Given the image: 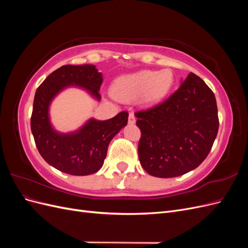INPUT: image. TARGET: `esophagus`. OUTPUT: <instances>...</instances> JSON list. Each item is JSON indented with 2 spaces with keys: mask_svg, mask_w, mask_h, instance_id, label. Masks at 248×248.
I'll return each instance as SVG.
<instances>
[{
  "mask_svg": "<svg viewBox=\"0 0 248 248\" xmlns=\"http://www.w3.org/2000/svg\"><path fill=\"white\" fill-rule=\"evenodd\" d=\"M128 123H129V124L136 123V116H134L133 112H129V116H128Z\"/></svg>",
  "mask_w": 248,
  "mask_h": 248,
  "instance_id": "34e87169",
  "label": "esophagus"
}]
</instances>
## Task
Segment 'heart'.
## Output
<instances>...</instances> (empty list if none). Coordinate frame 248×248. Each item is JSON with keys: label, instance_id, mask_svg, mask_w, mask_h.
I'll return each mask as SVG.
<instances>
[{"label": "heart", "instance_id": "obj_1", "mask_svg": "<svg viewBox=\"0 0 248 248\" xmlns=\"http://www.w3.org/2000/svg\"><path fill=\"white\" fill-rule=\"evenodd\" d=\"M174 82L170 70H141L119 78L112 92L120 99H132L146 93L148 101H156L166 95Z\"/></svg>", "mask_w": 248, "mask_h": 248}]
</instances>
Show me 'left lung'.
<instances>
[{
	"instance_id": "left-lung-1",
	"label": "left lung",
	"mask_w": 248,
	"mask_h": 248,
	"mask_svg": "<svg viewBox=\"0 0 248 248\" xmlns=\"http://www.w3.org/2000/svg\"><path fill=\"white\" fill-rule=\"evenodd\" d=\"M134 115L140 130V162L158 178L178 177L198 168L218 132L215 95L194 73L168 99Z\"/></svg>"
}]
</instances>
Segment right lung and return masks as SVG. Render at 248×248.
Here are the masks:
<instances>
[{
	"label": "right lung",
	"instance_id": "right-lung-1",
	"mask_svg": "<svg viewBox=\"0 0 248 248\" xmlns=\"http://www.w3.org/2000/svg\"><path fill=\"white\" fill-rule=\"evenodd\" d=\"M73 84L87 89L97 99L101 98L102 74L94 65L60 67L36 90L31 130L40 155L51 167L69 175L87 176L103 166L109 141L127 124L128 112L120 111L107 121L90 120L77 133H57L49 124L48 106L57 93Z\"/></svg>",
	"mask_w": 248,
	"mask_h": 248
}]
</instances>
